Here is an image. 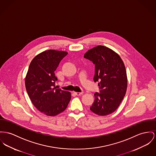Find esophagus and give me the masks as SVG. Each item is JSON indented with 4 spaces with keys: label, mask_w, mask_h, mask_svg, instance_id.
<instances>
[{
    "label": "esophagus",
    "mask_w": 156,
    "mask_h": 156,
    "mask_svg": "<svg viewBox=\"0 0 156 156\" xmlns=\"http://www.w3.org/2000/svg\"><path fill=\"white\" fill-rule=\"evenodd\" d=\"M73 94H75L77 95V96H80L81 94H83V93H82V92H74Z\"/></svg>",
    "instance_id": "esophagus-1"
}]
</instances>
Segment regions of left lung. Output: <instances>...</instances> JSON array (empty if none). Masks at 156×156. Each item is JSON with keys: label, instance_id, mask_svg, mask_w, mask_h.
I'll use <instances>...</instances> for the list:
<instances>
[{"label": "left lung", "instance_id": "obj_1", "mask_svg": "<svg viewBox=\"0 0 156 156\" xmlns=\"http://www.w3.org/2000/svg\"><path fill=\"white\" fill-rule=\"evenodd\" d=\"M84 57L95 66L94 82H98L100 93L96 92L90 109L96 114L105 116L116 111L127 89V76L124 63L111 48L98 45L88 50Z\"/></svg>", "mask_w": 156, "mask_h": 156}]
</instances>
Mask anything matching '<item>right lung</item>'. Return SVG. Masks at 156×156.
I'll return each instance as SVG.
<instances>
[{
    "mask_svg": "<svg viewBox=\"0 0 156 156\" xmlns=\"http://www.w3.org/2000/svg\"><path fill=\"white\" fill-rule=\"evenodd\" d=\"M68 52L48 50L38 54L31 61L25 77L27 92L35 107L47 116L63 112L71 99V93L57 89L54 72Z\"/></svg>",
    "mask_w": 156,
    "mask_h": 156,
    "instance_id": "1",
    "label": "right lung"
}]
</instances>
